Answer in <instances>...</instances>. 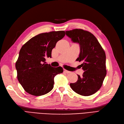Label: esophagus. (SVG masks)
Here are the masks:
<instances>
[{
	"label": "esophagus",
	"mask_w": 124,
	"mask_h": 124,
	"mask_svg": "<svg viewBox=\"0 0 124 124\" xmlns=\"http://www.w3.org/2000/svg\"><path fill=\"white\" fill-rule=\"evenodd\" d=\"M64 72L65 73H67V74L70 73H71V72H70V71H68V70H64Z\"/></svg>",
	"instance_id": "esophagus-1"
}]
</instances>
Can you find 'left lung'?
<instances>
[{
  "instance_id": "1",
  "label": "left lung",
  "mask_w": 124,
  "mask_h": 124,
  "mask_svg": "<svg viewBox=\"0 0 124 124\" xmlns=\"http://www.w3.org/2000/svg\"><path fill=\"white\" fill-rule=\"evenodd\" d=\"M66 35L73 42L78 43L80 53L77 61L81 62L84 70L82 77L70 86L75 92L90 96L100 89L106 75V54L97 39L89 31L81 29L66 31Z\"/></svg>"
}]
</instances>
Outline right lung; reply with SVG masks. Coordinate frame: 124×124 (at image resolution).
<instances>
[{
    "label": "right lung",
    "mask_w": 124,
    "mask_h": 124,
    "mask_svg": "<svg viewBox=\"0 0 124 124\" xmlns=\"http://www.w3.org/2000/svg\"><path fill=\"white\" fill-rule=\"evenodd\" d=\"M65 34L64 31L40 33L21 47L16 68L18 81L28 93L41 96L53 89L54 78L63 69L46 64V59L51 58L52 49Z\"/></svg>",
    "instance_id": "right-lung-1"
}]
</instances>
